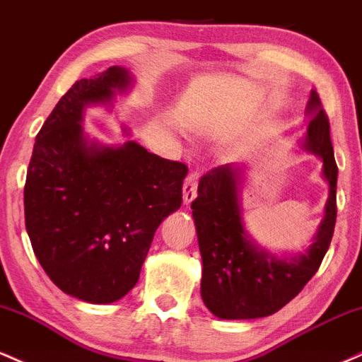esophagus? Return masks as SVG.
I'll use <instances>...</instances> for the list:
<instances>
[{
	"instance_id": "34e87169",
	"label": "esophagus",
	"mask_w": 362,
	"mask_h": 362,
	"mask_svg": "<svg viewBox=\"0 0 362 362\" xmlns=\"http://www.w3.org/2000/svg\"><path fill=\"white\" fill-rule=\"evenodd\" d=\"M199 177H201V173H199L197 170H194V172L189 173V177L185 178V184H184V204L185 206H189L190 202L197 197Z\"/></svg>"
}]
</instances>
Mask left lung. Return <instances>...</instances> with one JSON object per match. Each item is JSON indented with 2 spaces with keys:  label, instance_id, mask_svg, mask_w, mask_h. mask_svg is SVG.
Masks as SVG:
<instances>
[{
  "label": "left lung",
  "instance_id": "obj_1",
  "mask_svg": "<svg viewBox=\"0 0 362 362\" xmlns=\"http://www.w3.org/2000/svg\"><path fill=\"white\" fill-rule=\"evenodd\" d=\"M305 148L323 160L330 185L325 218L310 250L298 259H276L257 248L245 233L238 204L242 168L221 165L199 182L192 216L202 255L201 296L213 315L224 320L262 318L279 311L301 293L317 274L330 247L337 219V163L330 141V122L317 91H311Z\"/></svg>",
  "mask_w": 362,
  "mask_h": 362
}]
</instances>
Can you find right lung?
I'll return each instance as SVG.
<instances>
[{"label": "right lung", "instance_id": "add662e5", "mask_svg": "<svg viewBox=\"0 0 362 362\" xmlns=\"http://www.w3.org/2000/svg\"><path fill=\"white\" fill-rule=\"evenodd\" d=\"M112 66L66 91L35 138L23 190L25 226L51 281L78 300L105 305L136 286L160 223L182 206L185 163L148 153L88 144L83 107L126 90Z\"/></svg>", "mask_w": 362, "mask_h": 362}]
</instances>
